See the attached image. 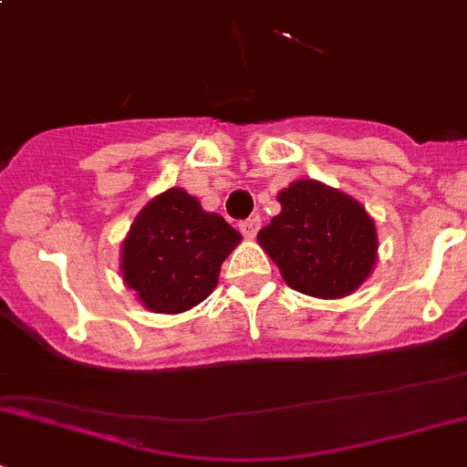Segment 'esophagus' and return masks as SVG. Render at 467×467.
<instances>
[{
    "mask_svg": "<svg viewBox=\"0 0 467 467\" xmlns=\"http://www.w3.org/2000/svg\"><path fill=\"white\" fill-rule=\"evenodd\" d=\"M238 227H240V232H243L244 238L252 240L254 235L258 234V229H261V218H258V215H252V218L243 220V223H240Z\"/></svg>",
    "mask_w": 467,
    "mask_h": 467,
    "instance_id": "1",
    "label": "esophagus"
}]
</instances>
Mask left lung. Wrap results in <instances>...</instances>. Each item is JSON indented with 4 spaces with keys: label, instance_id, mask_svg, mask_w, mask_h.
Here are the masks:
<instances>
[{
    "label": "left lung",
    "instance_id": "1",
    "mask_svg": "<svg viewBox=\"0 0 467 467\" xmlns=\"http://www.w3.org/2000/svg\"><path fill=\"white\" fill-rule=\"evenodd\" d=\"M281 213L258 244L283 281L317 299L348 296L378 263V229L362 204L317 180H296L276 195Z\"/></svg>",
    "mask_w": 467,
    "mask_h": 467
}]
</instances>
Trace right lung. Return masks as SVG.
I'll use <instances>...</instances> for the list:
<instances>
[{"instance_id": "add662e5", "label": "right lung", "mask_w": 467, "mask_h": 467, "mask_svg": "<svg viewBox=\"0 0 467 467\" xmlns=\"http://www.w3.org/2000/svg\"><path fill=\"white\" fill-rule=\"evenodd\" d=\"M240 240L223 215L172 186L130 224L121 243L123 283L148 310L180 315L215 290L220 267Z\"/></svg>"}]
</instances>
